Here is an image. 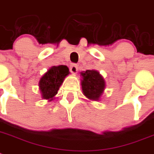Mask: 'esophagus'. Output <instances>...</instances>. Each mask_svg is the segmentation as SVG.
<instances>
[{
	"label": "esophagus",
	"mask_w": 154,
	"mask_h": 154,
	"mask_svg": "<svg viewBox=\"0 0 154 154\" xmlns=\"http://www.w3.org/2000/svg\"><path fill=\"white\" fill-rule=\"evenodd\" d=\"M70 72L73 73V74H76L78 72V65L75 63H72L70 66Z\"/></svg>",
	"instance_id": "34e87169"
}]
</instances>
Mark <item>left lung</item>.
<instances>
[{
	"instance_id": "left-lung-1",
	"label": "left lung",
	"mask_w": 154,
	"mask_h": 154,
	"mask_svg": "<svg viewBox=\"0 0 154 154\" xmlns=\"http://www.w3.org/2000/svg\"><path fill=\"white\" fill-rule=\"evenodd\" d=\"M81 86L83 94L91 101H99L105 89V81L96 70L81 72Z\"/></svg>"
}]
</instances>
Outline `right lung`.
Wrapping results in <instances>:
<instances>
[{"mask_svg":"<svg viewBox=\"0 0 154 154\" xmlns=\"http://www.w3.org/2000/svg\"><path fill=\"white\" fill-rule=\"evenodd\" d=\"M69 74V69L65 65L53 66L49 68L39 80L38 86L42 97L48 101L55 98L63 80Z\"/></svg>","mask_w":154,"mask_h":154,"instance_id":"obj_1","label":"right lung"}]
</instances>
